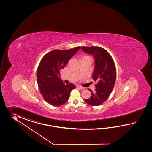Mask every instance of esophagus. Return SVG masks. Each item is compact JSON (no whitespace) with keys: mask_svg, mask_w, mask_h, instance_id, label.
<instances>
[{"mask_svg":"<svg viewBox=\"0 0 152 152\" xmlns=\"http://www.w3.org/2000/svg\"><path fill=\"white\" fill-rule=\"evenodd\" d=\"M77 88H80V89L81 90H83L85 89V88H84V87H82V86H77Z\"/></svg>","mask_w":152,"mask_h":152,"instance_id":"esophagus-1","label":"esophagus"}]
</instances>
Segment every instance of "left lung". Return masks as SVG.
<instances>
[{"instance_id": "obj_1", "label": "left lung", "mask_w": 152, "mask_h": 152, "mask_svg": "<svg viewBox=\"0 0 152 152\" xmlns=\"http://www.w3.org/2000/svg\"><path fill=\"white\" fill-rule=\"evenodd\" d=\"M81 49L94 56L95 66L92 78L97 83L95 91L89 89L91 96L85 101L92 106H98L107 100L113 90L116 77L115 65L110 54L104 49L98 47H82Z\"/></svg>"}]
</instances>
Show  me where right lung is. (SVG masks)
<instances>
[{
	"label": "right lung",
	"instance_id": "1",
	"mask_svg": "<svg viewBox=\"0 0 152 152\" xmlns=\"http://www.w3.org/2000/svg\"><path fill=\"white\" fill-rule=\"evenodd\" d=\"M80 48L52 50L43 56L39 64L37 70L39 89L45 100L53 106L66 103L75 87L73 84L65 85L60 77V71Z\"/></svg>",
	"mask_w": 152,
	"mask_h": 152
}]
</instances>
